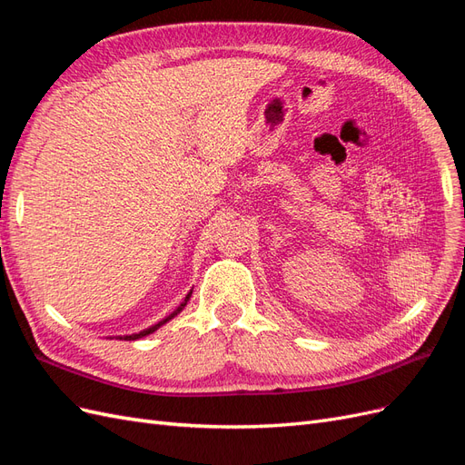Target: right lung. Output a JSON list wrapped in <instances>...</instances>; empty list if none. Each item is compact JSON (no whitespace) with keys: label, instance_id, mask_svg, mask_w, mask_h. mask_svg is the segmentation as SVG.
Listing matches in <instances>:
<instances>
[{"label":"right lung","instance_id":"right-lung-1","mask_svg":"<svg viewBox=\"0 0 465 465\" xmlns=\"http://www.w3.org/2000/svg\"><path fill=\"white\" fill-rule=\"evenodd\" d=\"M190 297H192V291L186 294V299H184V302H182L176 311L171 314V316H166L164 320H161L159 323H154V326H151V328H147V330H143V331H139V333H132V335H124V337H120V340H125V341H134V340H139V337H145V335H149V333H153L154 330H159L163 323H166L168 320H173L176 314H180L182 312V308H184L186 304H188V301H190Z\"/></svg>","mask_w":465,"mask_h":465}]
</instances>
